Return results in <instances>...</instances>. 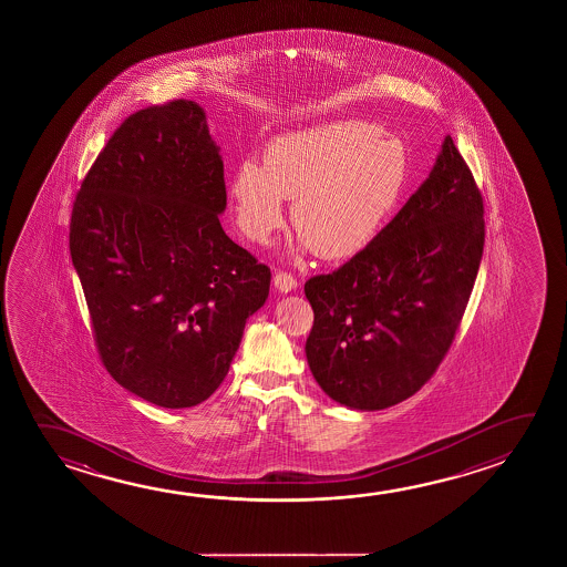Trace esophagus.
<instances>
[{
  "label": "esophagus",
  "mask_w": 567,
  "mask_h": 567,
  "mask_svg": "<svg viewBox=\"0 0 567 567\" xmlns=\"http://www.w3.org/2000/svg\"><path fill=\"white\" fill-rule=\"evenodd\" d=\"M272 282H275V288L279 290V292H292V290H297L298 282L295 280V277L292 275H288V272H275V279H272Z\"/></svg>",
  "instance_id": "1"
}]
</instances>
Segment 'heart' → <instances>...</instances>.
<instances>
[{"mask_svg": "<svg viewBox=\"0 0 567 567\" xmlns=\"http://www.w3.org/2000/svg\"><path fill=\"white\" fill-rule=\"evenodd\" d=\"M409 179L400 138L375 124L342 121L272 140L262 164L247 158L229 182L235 221L251 241H272L295 199L300 245L346 259L372 245L398 212Z\"/></svg>", "mask_w": 567, "mask_h": 567, "instance_id": "1", "label": "heart"}]
</instances>
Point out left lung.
<instances>
[{
    "label": "left lung",
    "instance_id": "1",
    "mask_svg": "<svg viewBox=\"0 0 567 567\" xmlns=\"http://www.w3.org/2000/svg\"><path fill=\"white\" fill-rule=\"evenodd\" d=\"M483 214L473 174L446 136L427 179L378 239L308 280L315 326L305 350L330 400L380 411L435 373L481 267Z\"/></svg>",
    "mask_w": 567,
    "mask_h": 567
}]
</instances>
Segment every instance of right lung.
I'll return each mask as SVG.
<instances>
[{
    "instance_id": "obj_1",
    "label": "right lung",
    "mask_w": 567,
    "mask_h": 567,
    "mask_svg": "<svg viewBox=\"0 0 567 567\" xmlns=\"http://www.w3.org/2000/svg\"><path fill=\"white\" fill-rule=\"evenodd\" d=\"M221 148L195 101L132 114L76 195L71 259L106 370L158 408L207 400L270 270L225 235Z\"/></svg>"
}]
</instances>
